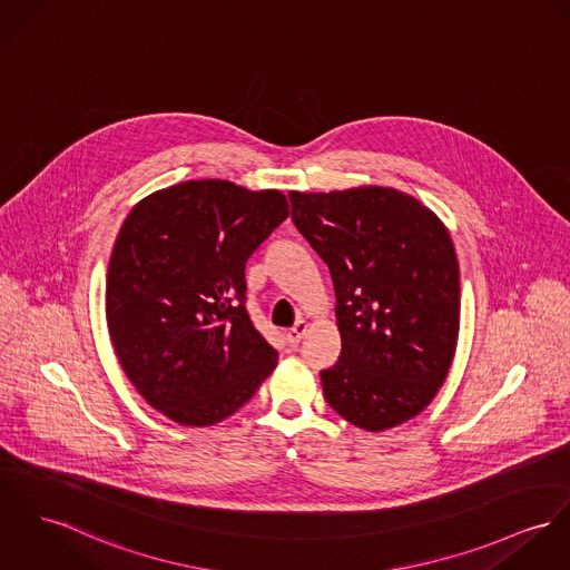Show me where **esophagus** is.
<instances>
[{
    "label": "esophagus",
    "mask_w": 570,
    "mask_h": 570,
    "mask_svg": "<svg viewBox=\"0 0 570 570\" xmlns=\"http://www.w3.org/2000/svg\"><path fill=\"white\" fill-rule=\"evenodd\" d=\"M307 333V322L305 320H298L289 331H287V344H292V346H298V342L303 340V335Z\"/></svg>",
    "instance_id": "obj_1"
}]
</instances>
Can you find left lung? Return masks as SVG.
Returning <instances> with one entry per match:
<instances>
[{
    "label": "left lung",
    "instance_id": "obj_1",
    "mask_svg": "<svg viewBox=\"0 0 570 570\" xmlns=\"http://www.w3.org/2000/svg\"><path fill=\"white\" fill-rule=\"evenodd\" d=\"M292 219L337 296L340 360L326 403L365 431L420 414L442 387L460 331V265L449 230L387 187L289 194Z\"/></svg>",
    "mask_w": 570,
    "mask_h": 570
}]
</instances>
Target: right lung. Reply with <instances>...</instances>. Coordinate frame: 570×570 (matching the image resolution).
Masks as SVG:
<instances>
[{"label":"right lung","instance_id":"1","mask_svg":"<svg viewBox=\"0 0 570 570\" xmlns=\"http://www.w3.org/2000/svg\"><path fill=\"white\" fill-rule=\"evenodd\" d=\"M287 215L281 191L187 180L126 217L106 274L108 333L126 376L174 422L235 414L276 367L246 309V261Z\"/></svg>","mask_w":570,"mask_h":570}]
</instances>
